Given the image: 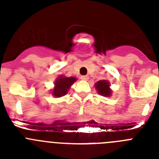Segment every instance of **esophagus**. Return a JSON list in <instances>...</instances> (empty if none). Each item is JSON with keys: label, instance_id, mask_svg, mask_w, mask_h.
Returning <instances> with one entry per match:
<instances>
[{"label": "esophagus", "instance_id": "esophagus-1", "mask_svg": "<svg viewBox=\"0 0 159 159\" xmlns=\"http://www.w3.org/2000/svg\"><path fill=\"white\" fill-rule=\"evenodd\" d=\"M80 78H81V80H88L89 77H88V75H82Z\"/></svg>", "mask_w": 159, "mask_h": 159}]
</instances>
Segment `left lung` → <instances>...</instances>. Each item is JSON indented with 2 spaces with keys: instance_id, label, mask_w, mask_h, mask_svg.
Wrapping results in <instances>:
<instances>
[{
  "instance_id": "obj_1",
  "label": "left lung",
  "mask_w": 159,
  "mask_h": 159,
  "mask_svg": "<svg viewBox=\"0 0 159 159\" xmlns=\"http://www.w3.org/2000/svg\"><path fill=\"white\" fill-rule=\"evenodd\" d=\"M110 85L109 83L107 80H100L95 84V88L97 89L98 92L101 95H104V96H110L111 91L109 88Z\"/></svg>"
}]
</instances>
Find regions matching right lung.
Returning a JSON list of instances; mask_svg holds the SVG:
<instances>
[{
	"mask_svg": "<svg viewBox=\"0 0 159 159\" xmlns=\"http://www.w3.org/2000/svg\"><path fill=\"white\" fill-rule=\"evenodd\" d=\"M76 80L75 77L60 76L55 83V88L52 91V95L56 97H61L66 95L70 87Z\"/></svg>",
	"mask_w": 159,
	"mask_h": 159,
	"instance_id": "right-lung-1",
	"label": "right lung"
}]
</instances>
